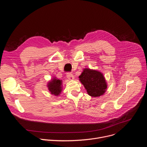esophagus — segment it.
Listing matches in <instances>:
<instances>
[{
    "instance_id": "obj_1",
    "label": "esophagus",
    "mask_w": 147,
    "mask_h": 147,
    "mask_svg": "<svg viewBox=\"0 0 147 147\" xmlns=\"http://www.w3.org/2000/svg\"><path fill=\"white\" fill-rule=\"evenodd\" d=\"M67 77L70 80H72L74 79V76L71 73H68L67 74Z\"/></svg>"
}]
</instances>
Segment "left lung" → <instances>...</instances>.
Instances as JSON below:
<instances>
[{"label":"left lung","instance_id":"obj_1","mask_svg":"<svg viewBox=\"0 0 147 147\" xmlns=\"http://www.w3.org/2000/svg\"><path fill=\"white\" fill-rule=\"evenodd\" d=\"M78 78L88 94L92 97H99L107 91L108 84L103 73L98 70L85 68Z\"/></svg>","mask_w":147,"mask_h":147}]
</instances>
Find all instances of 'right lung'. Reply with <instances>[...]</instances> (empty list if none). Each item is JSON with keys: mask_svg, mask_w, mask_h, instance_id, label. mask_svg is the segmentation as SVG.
Instances as JSON below:
<instances>
[{"mask_svg": "<svg viewBox=\"0 0 147 147\" xmlns=\"http://www.w3.org/2000/svg\"><path fill=\"white\" fill-rule=\"evenodd\" d=\"M47 87L52 95L58 96L63 90V81L56 77H53L48 82Z\"/></svg>", "mask_w": 147, "mask_h": 147, "instance_id": "1", "label": "right lung"}]
</instances>
